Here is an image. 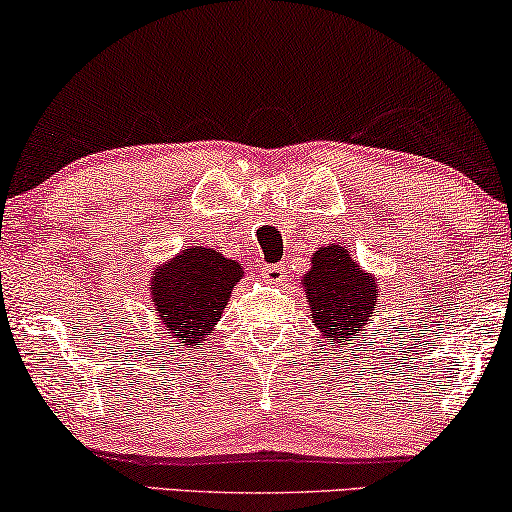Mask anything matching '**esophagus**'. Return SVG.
<instances>
[{
  "label": "esophagus",
  "mask_w": 512,
  "mask_h": 512,
  "mask_svg": "<svg viewBox=\"0 0 512 512\" xmlns=\"http://www.w3.org/2000/svg\"><path fill=\"white\" fill-rule=\"evenodd\" d=\"M263 279L268 284H282V282H286V268L282 263H277V265H263Z\"/></svg>",
  "instance_id": "1"
}]
</instances>
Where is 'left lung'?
Listing matches in <instances>:
<instances>
[{
    "label": "left lung",
    "mask_w": 512,
    "mask_h": 512,
    "mask_svg": "<svg viewBox=\"0 0 512 512\" xmlns=\"http://www.w3.org/2000/svg\"><path fill=\"white\" fill-rule=\"evenodd\" d=\"M303 286L314 326L333 338L331 342L361 331L373 317L380 298L375 277L363 272L340 244L314 254L312 270L305 275Z\"/></svg>",
    "instance_id": "obj_1"
}]
</instances>
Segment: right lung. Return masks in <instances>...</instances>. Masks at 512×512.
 Here are the masks:
<instances>
[{"mask_svg": "<svg viewBox=\"0 0 512 512\" xmlns=\"http://www.w3.org/2000/svg\"><path fill=\"white\" fill-rule=\"evenodd\" d=\"M242 275L240 263L214 249L181 251L151 279V303L160 324L177 338V345H198L219 321Z\"/></svg>", "mask_w": 512, "mask_h": 512, "instance_id": "1", "label": "right lung"}]
</instances>
